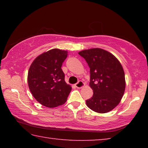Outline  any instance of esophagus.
<instances>
[{
	"label": "esophagus",
	"mask_w": 148,
	"mask_h": 148,
	"mask_svg": "<svg viewBox=\"0 0 148 148\" xmlns=\"http://www.w3.org/2000/svg\"><path fill=\"white\" fill-rule=\"evenodd\" d=\"M84 86H85V84L82 81H79L78 82H77V83L75 84V86H76L77 88H78V89L82 88V87H83Z\"/></svg>",
	"instance_id": "34e87169"
}]
</instances>
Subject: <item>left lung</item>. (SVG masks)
I'll return each instance as SVG.
<instances>
[{
  "label": "left lung",
  "instance_id": "obj_1",
  "mask_svg": "<svg viewBox=\"0 0 148 148\" xmlns=\"http://www.w3.org/2000/svg\"><path fill=\"white\" fill-rule=\"evenodd\" d=\"M90 68L89 86L93 91L86 104L97 113L108 112L117 106L123 96L125 78L123 69L114 55L101 48L79 51Z\"/></svg>",
  "mask_w": 148,
  "mask_h": 148
}]
</instances>
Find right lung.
Masks as SVG:
<instances>
[{"label": "right lung", "instance_id": "obj_1", "mask_svg": "<svg viewBox=\"0 0 148 148\" xmlns=\"http://www.w3.org/2000/svg\"><path fill=\"white\" fill-rule=\"evenodd\" d=\"M68 51L53 49L44 52L32 62L28 72V85L34 99L48 108L65 103L72 87L64 81L61 69Z\"/></svg>", "mask_w": 148, "mask_h": 148}]
</instances>
